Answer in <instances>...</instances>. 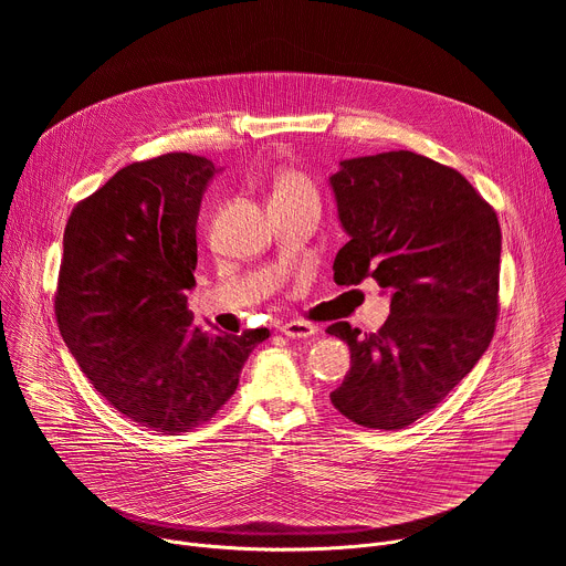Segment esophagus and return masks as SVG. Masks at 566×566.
<instances>
[{
	"instance_id": "esophagus-1",
	"label": "esophagus",
	"mask_w": 566,
	"mask_h": 566,
	"mask_svg": "<svg viewBox=\"0 0 566 566\" xmlns=\"http://www.w3.org/2000/svg\"><path fill=\"white\" fill-rule=\"evenodd\" d=\"M280 332L286 338H313V336H317V327L311 325V322H304V319H291V322H286V325L280 327Z\"/></svg>"
}]
</instances>
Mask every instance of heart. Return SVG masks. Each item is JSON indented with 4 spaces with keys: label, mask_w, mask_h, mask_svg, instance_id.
<instances>
[{
    "label": "heart",
    "mask_w": 566,
    "mask_h": 566,
    "mask_svg": "<svg viewBox=\"0 0 566 566\" xmlns=\"http://www.w3.org/2000/svg\"><path fill=\"white\" fill-rule=\"evenodd\" d=\"M271 201H317L313 184L297 170H282L273 177Z\"/></svg>",
    "instance_id": "heart-1"
}]
</instances>
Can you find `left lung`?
Wrapping results in <instances>:
<instances>
[{
	"instance_id": "8db88e82",
	"label": "left lung",
	"mask_w": 566,
	"mask_h": 566,
	"mask_svg": "<svg viewBox=\"0 0 566 566\" xmlns=\"http://www.w3.org/2000/svg\"><path fill=\"white\" fill-rule=\"evenodd\" d=\"M329 186L349 234L336 284L374 277L391 297L376 334L349 322L327 329L352 352L332 402L358 426L400 430L434 410L493 340L500 221L465 177L406 149L345 158Z\"/></svg>"
}]
</instances>
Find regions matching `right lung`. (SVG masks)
Masks as SVG:
<instances>
[{"mask_svg": "<svg viewBox=\"0 0 566 566\" xmlns=\"http://www.w3.org/2000/svg\"><path fill=\"white\" fill-rule=\"evenodd\" d=\"M219 172L186 151L132 164L66 221L60 334L109 406L154 432L210 421L269 338V329L210 334L188 311L199 208Z\"/></svg>", "mask_w": 566, "mask_h": 566, "instance_id": "add662e5", "label": "right lung"}]
</instances>
